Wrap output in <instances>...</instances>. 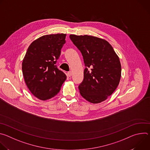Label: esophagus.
I'll return each mask as SVG.
<instances>
[{
  "label": "esophagus",
  "instance_id": "esophagus-1",
  "mask_svg": "<svg viewBox=\"0 0 150 150\" xmlns=\"http://www.w3.org/2000/svg\"><path fill=\"white\" fill-rule=\"evenodd\" d=\"M67 75H68V76H72V72H71V71L68 72L67 73Z\"/></svg>",
  "mask_w": 150,
  "mask_h": 150
}]
</instances>
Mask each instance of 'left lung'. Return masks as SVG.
Listing matches in <instances>:
<instances>
[{
  "instance_id": "obj_1",
  "label": "left lung",
  "mask_w": 150,
  "mask_h": 150,
  "mask_svg": "<svg viewBox=\"0 0 150 150\" xmlns=\"http://www.w3.org/2000/svg\"><path fill=\"white\" fill-rule=\"evenodd\" d=\"M69 37L81 52L85 66L83 79L78 87L81 95L94 104L105 100L120 82L119 57L105 40L87 35L71 34Z\"/></svg>"
}]
</instances>
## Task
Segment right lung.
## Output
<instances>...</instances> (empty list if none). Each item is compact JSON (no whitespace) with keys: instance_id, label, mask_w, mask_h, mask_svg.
<instances>
[{"instance_id":"1","label":"right lung","mask_w":150,"mask_h":150,"mask_svg":"<svg viewBox=\"0 0 150 150\" xmlns=\"http://www.w3.org/2000/svg\"><path fill=\"white\" fill-rule=\"evenodd\" d=\"M65 34L45 35L30 45L23 59L22 70L31 93L41 100H49L59 92L67 75L56 66Z\"/></svg>"}]
</instances>
